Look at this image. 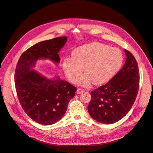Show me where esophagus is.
I'll return each instance as SVG.
<instances>
[{
  "mask_svg": "<svg viewBox=\"0 0 153 153\" xmlns=\"http://www.w3.org/2000/svg\"><path fill=\"white\" fill-rule=\"evenodd\" d=\"M84 92V90L83 89H81V88H78V89H77L76 91V93L77 94H82L83 93V92Z\"/></svg>",
  "mask_w": 153,
  "mask_h": 153,
  "instance_id": "esophagus-1",
  "label": "esophagus"
}]
</instances>
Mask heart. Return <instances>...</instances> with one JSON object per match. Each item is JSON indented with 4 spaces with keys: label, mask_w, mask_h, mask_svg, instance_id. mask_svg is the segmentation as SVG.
<instances>
[{
    "label": "heart",
    "mask_w": 153,
    "mask_h": 153,
    "mask_svg": "<svg viewBox=\"0 0 153 153\" xmlns=\"http://www.w3.org/2000/svg\"><path fill=\"white\" fill-rule=\"evenodd\" d=\"M124 57L117 48L98 42L81 46L73 52V57L63 59V69L72 83L78 82L82 74L80 84L89 86L92 82L99 85L108 82L121 69Z\"/></svg>",
    "instance_id": "1"
}]
</instances>
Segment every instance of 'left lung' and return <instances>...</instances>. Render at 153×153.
<instances>
[{"instance_id": "obj_1", "label": "left lung", "mask_w": 153, "mask_h": 153, "mask_svg": "<svg viewBox=\"0 0 153 153\" xmlns=\"http://www.w3.org/2000/svg\"><path fill=\"white\" fill-rule=\"evenodd\" d=\"M124 52L127 59L121 70L106 84L91 92L88 111L91 117L99 123L119 121L135 101L140 82L138 63L130 52L126 49Z\"/></svg>"}]
</instances>
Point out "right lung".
<instances>
[{
  "label": "right lung",
  "mask_w": 153,
  "mask_h": 153,
  "mask_svg": "<svg viewBox=\"0 0 153 153\" xmlns=\"http://www.w3.org/2000/svg\"><path fill=\"white\" fill-rule=\"evenodd\" d=\"M67 41L66 36L41 41L22 54L15 69V84L22 108L34 121L50 125L65 114L76 88L59 78L53 80L34 70L39 59H48L58 63L59 52Z\"/></svg>",
  "instance_id": "add662e5"
}]
</instances>
